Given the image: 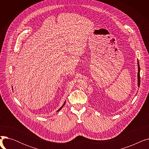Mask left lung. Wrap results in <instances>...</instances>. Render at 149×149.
I'll use <instances>...</instances> for the list:
<instances>
[{"instance_id":"8db88e82","label":"left lung","mask_w":149,"mask_h":149,"mask_svg":"<svg viewBox=\"0 0 149 149\" xmlns=\"http://www.w3.org/2000/svg\"><path fill=\"white\" fill-rule=\"evenodd\" d=\"M138 87H139V86H140V67H139V64L138 60Z\"/></svg>"}]
</instances>
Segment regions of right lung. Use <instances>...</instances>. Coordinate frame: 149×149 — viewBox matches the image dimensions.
I'll return each mask as SVG.
<instances>
[{
	"mask_svg": "<svg viewBox=\"0 0 149 149\" xmlns=\"http://www.w3.org/2000/svg\"><path fill=\"white\" fill-rule=\"evenodd\" d=\"M65 103H66V101H65V103H64V104H63V106H61V107H60V109H58V111H57V112H58V111H60V110H61V109H62V107H63V106H64V105H65Z\"/></svg>",
	"mask_w": 149,
	"mask_h": 149,
	"instance_id": "1",
	"label": "right lung"
}]
</instances>
